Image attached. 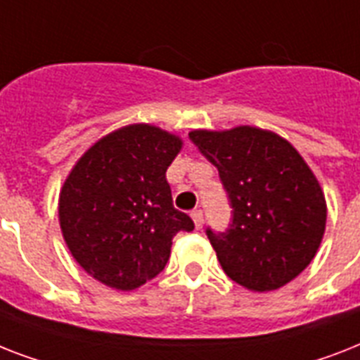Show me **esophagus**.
Wrapping results in <instances>:
<instances>
[{
	"label": "esophagus",
	"mask_w": 360,
	"mask_h": 360,
	"mask_svg": "<svg viewBox=\"0 0 360 360\" xmlns=\"http://www.w3.org/2000/svg\"><path fill=\"white\" fill-rule=\"evenodd\" d=\"M191 219H193V223H195V229L197 230L202 229V225H204L202 210H193V212H191Z\"/></svg>",
	"instance_id": "obj_1"
}]
</instances>
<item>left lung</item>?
<instances>
[{"mask_svg": "<svg viewBox=\"0 0 360 360\" xmlns=\"http://www.w3.org/2000/svg\"><path fill=\"white\" fill-rule=\"evenodd\" d=\"M193 141L219 171L232 223L206 230L223 271L251 292H271L309 266L318 252L327 204L314 172L273 131L238 126L193 130Z\"/></svg>", "mask_w": 360, "mask_h": 360, "instance_id": "1", "label": "left lung"}]
</instances>
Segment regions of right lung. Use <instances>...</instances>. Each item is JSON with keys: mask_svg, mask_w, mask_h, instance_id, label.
Returning <instances> with one entry per match:
<instances>
[{"mask_svg": "<svg viewBox=\"0 0 360 360\" xmlns=\"http://www.w3.org/2000/svg\"><path fill=\"white\" fill-rule=\"evenodd\" d=\"M182 139L150 124L103 135L59 193V223L72 257L109 288H139L163 271L172 238L193 221L172 206L167 167Z\"/></svg>", "mask_w": 360, "mask_h": 360, "instance_id": "obj_1", "label": "right lung"}]
</instances>
